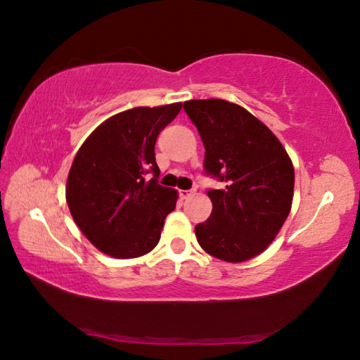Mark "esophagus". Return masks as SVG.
Listing matches in <instances>:
<instances>
[{
  "label": "esophagus",
  "instance_id": "1",
  "mask_svg": "<svg viewBox=\"0 0 360 360\" xmlns=\"http://www.w3.org/2000/svg\"><path fill=\"white\" fill-rule=\"evenodd\" d=\"M193 193H195V191H179L181 198H189Z\"/></svg>",
  "mask_w": 360,
  "mask_h": 360
}]
</instances>
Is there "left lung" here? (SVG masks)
<instances>
[{
    "label": "left lung",
    "mask_w": 360,
    "mask_h": 360,
    "mask_svg": "<svg viewBox=\"0 0 360 360\" xmlns=\"http://www.w3.org/2000/svg\"><path fill=\"white\" fill-rule=\"evenodd\" d=\"M184 110L205 147V174L224 182L208 189L210 218L195 226L200 247L227 262L264 252L292 208L295 169L276 134L243 107L222 99L187 101Z\"/></svg>",
    "instance_id": "8db88e82"
}]
</instances>
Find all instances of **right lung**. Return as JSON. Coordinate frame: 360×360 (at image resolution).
Masks as SVG:
<instances>
[{
	"label": "right lung",
	"mask_w": 360,
	"mask_h": 360,
	"mask_svg": "<svg viewBox=\"0 0 360 360\" xmlns=\"http://www.w3.org/2000/svg\"><path fill=\"white\" fill-rule=\"evenodd\" d=\"M181 108V102L129 108L79 147L65 197L75 224L102 253L128 259L157 247L178 193L158 184L155 142Z\"/></svg>",
	"instance_id": "obj_1"
}]
</instances>
